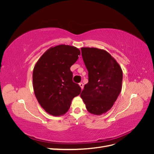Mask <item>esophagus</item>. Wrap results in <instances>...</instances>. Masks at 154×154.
I'll return each mask as SVG.
<instances>
[{"instance_id":"obj_1","label":"esophagus","mask_w":154,"mask_h":154,"mask_svg":"<svg viewBox=\"0 0 154 154\" xmlns=\"http://www.w3.org/2000/svg\"><path fill=\"white\" fill-rule=\"evenodd\" d=\"M79 85H80V87H81L82 89H83V83H79Z\"/></svg>"}]
</instances>
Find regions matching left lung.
<instances>
[{"instance_id": "obj_1", "label": "left lung", "mask_w": 154, "mask_h": 154, "mask_svg": "<svg viewBox=\"0 0 154 154\" xmlns=\"http://www.w3.org/2000/svg\"><path fill=\"white\" fill-rule=\"evenodd\" d=\"M81 50L88 72V82L80 97L88 112L101 115L112 107L122 91V69L105 50L95 48Z\"/></svg>"}]
</instances>
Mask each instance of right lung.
<instances>
[{
  "instance_id": "1",
  "label": "right lung",
  "mask_w": 154,
  "mask_h": 154,
  "mask_svg": "<svg viewBox=\"0 0 154 154\" xmlns=\"http://www.w3.org/2000/svg\"><path fill=\"white\" fill-rule=\"evenodd\" d=\"M80 54L74 46L58 45L51 47L41 56L32 71L35 95L46 112L53 116L66 114L71 101L81 92L72 82L70 70Z\"/></svg>"
}]
</instances>
